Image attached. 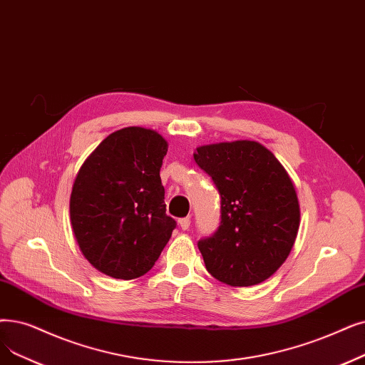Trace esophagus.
<instances>
[{
	"instance_id": "1",
	"label": "esophagus",
	"mask_w": 365,
	"mask_h": 365,
	"mask_svg": "<svg viewBox=\"0 0 365 365\" xmlns=\"http://www.w3.org/2000/svg\"><path fill=\"white\" fill-rule=\"evenodd\" d=\"M179 227H180L183 231H186L189 227H191V219H189V217H182V219H179Z\"/></svg>"
}]
</instances>
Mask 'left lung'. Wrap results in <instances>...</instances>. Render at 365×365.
<instances>
[{
  "instance_id": "8db88e82",
  "label": "left lung",
  "mask_w": 365,
  "mask_h": 365,
  "mask_svg": "<svg viewBox=\"0 0 365 365\" xmlns=\"http://www.w3.org/2000/svg\"><path fill=\"white\" fill-rule=\"evenodd\" d=\"M194 160L220 195V224L198 242L207 272L230 287H252L287 261L299 227L294 183L258 141L197 148Z\"/></svg>"
}]
</instances>
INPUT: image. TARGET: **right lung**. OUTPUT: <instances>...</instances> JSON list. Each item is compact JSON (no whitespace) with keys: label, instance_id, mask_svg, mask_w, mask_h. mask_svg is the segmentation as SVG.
<instances>
[{"label":"right lung","instance_id":"obj_1","mask_svg":"<svg viewBox=\"0 0 365 365\" xmlns=\"http://www.w3.org/2000/svg\"><path fill=\"white\" fill-rule=\"evenodd\" d=\"M168 145L153 130L128 126L104 138L78 170L70 219L83 257L98 272L130 280L146 274L168 243L160 170Z\"/></svg>","mask_w":365,"mask_h":365}]
</instances>
